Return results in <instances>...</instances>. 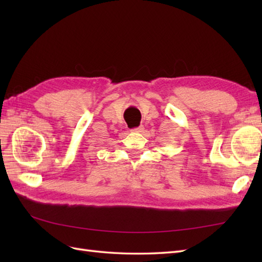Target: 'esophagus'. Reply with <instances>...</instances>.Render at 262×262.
I'll use <instances>...</instances> for the list:
<instances>
[{"label":"esophagus","mask_w":262,"mask_h":262,"mask_svg":"<svg viewBox=\"0 0 262 262\" xmlns=\"http://www.w3.org/2000/svg\"><path fill=\"white\" fill-rule=\"evenodd\" d=\"M143 129H144V127L140 126V127H137V128H134V129H132V132L133 133H142Z\"/></svg>","instance_id":"1"}]
</instances>
